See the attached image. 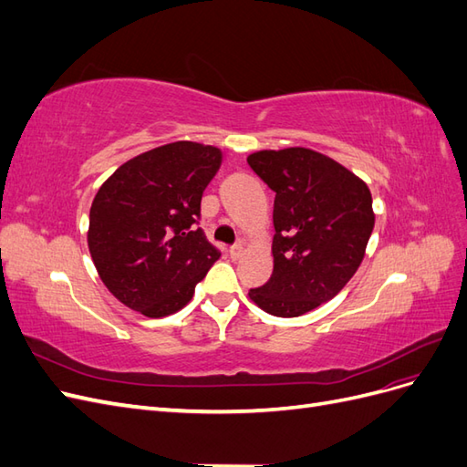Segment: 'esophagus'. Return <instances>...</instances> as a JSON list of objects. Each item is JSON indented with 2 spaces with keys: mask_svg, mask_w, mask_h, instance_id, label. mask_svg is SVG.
Instances as JSON below:
<instances>
[{
  "mask_svg": "<svg viewBox=\"0 0 467 467\" xmlns=\"http://www.w3.org/2000/svg\"><path fill=\"white\" fill-rule=\"evenodd\" d=\"M244 251H245V245H244L242 242H239V244H235V245L230 247V255H232L234 259H239V257L244 255Z\"/></svg>",
  "mask_w": 467,
  "mask_h": 467,
  "instance_id": "esophagus-1",
  "label": "esophagus"
}]
</instances>
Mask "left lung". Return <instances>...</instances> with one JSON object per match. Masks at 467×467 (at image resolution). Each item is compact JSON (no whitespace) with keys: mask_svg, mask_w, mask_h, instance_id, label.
<instances>
[{"mask_svg":"<svg viewBox=\"0 0 467 467\" xmlns=\"http://www.w3.org/2000/svg\"><path fill=\"white\" fill-rule=\"evenodd\" d=\"M247 163L275 191L273 275L249 298L276 317L304 316L358 271L376 218L370 189L309 148L261 150Z\"/></svg>","mask_w":467,"mask_h":467,"instance_id":"left-lung-1","label":"left lung"}]
</instances>
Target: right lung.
<instances>
[{
	"label": "right lung",
	"mask_w": 467,
	"mask_h": 467,
	"mask_svg": "<svg viewBox=\"0 0 467 467\" xmlns=\"http://www.w3.org/2000/svg\"><path fill=\"white\" fill-rule=\"evenodd\" d=\"M222 165V150L171 142L122 163L89 210L88 247L99 278L115 298L146 317L185 307L220 259L202 230L201 199Z\"/></svg>",
	"instance_id": "add662e5"
}]
</instances>
